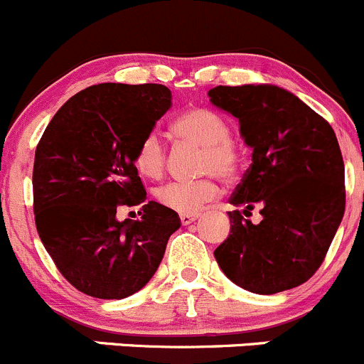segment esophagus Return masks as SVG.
<instances>
[{"mask_svg": "<svg viewBox=\"0 0 364 364\" xmlns=\"http://www.w3.org/2000/svg\"><path fill=\"white\" fill-rule=\"evenodd\" d=\"M198 214H181L182 225H191L193 221H196Z\"/></svg>", "mask_w": 364, "mask_h": 364, "instance_id": "1", "label": "esophagus"}]
</instances>
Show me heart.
Returning <instances> with one entry per match:
<instances>
[{
    "mask_svg": "<svg viewBox=\"0 0 364 364\" xmlns=\"http://www.w3.org/2000/svg\"><path fill=\"white\" fill-rule=\"evenodd\" d=\"M173 132L182 141L201 146L198 171L212 173L198 181L170 182L159 187L156 193L157 201L163 207L181 214L198 212L205 203L215 200L219 186L214 173L223 178H233L239 170L240 154L232 141L230 125L218 113L205 107H194L186 111L173 124ZM166 146L157 132L143 136L134 154V166L143 177L159 178L166 170Z\"/></svg>",
    "mask_w": 364,
    "mask_h": 364,
    "instance_id": "b5f03b06",
    "label": "heart"
}]
</instances>
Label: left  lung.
<instances>
[{"label": "left lung", "instance_id": "left-lung-1", "mask_svg": "<svg viewBox=\"0 0 364 364\" xmlns=\"http://www.w3.org/2000/svg\"><path fill=\"white\" fill-rule=\"evenodd\" d=\"M210 102L239 118L253 149L230 198V235L214 257L240 289L271 296L308 282L322 265L345 212V166L333 127L294 93L272 85L215 86Z\"/></svg>", "mask_w": 364, "mask_h": 364}]
</instances>
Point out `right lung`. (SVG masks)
<instances>
[{
	"label": "right lung",
	"mask_w": 364,
	"mask_h": 364,
	"mask_svg": "<svg viewBox=\"0 0 364 364\" xmlns=\"http://www.w3.org/2000/svg\"><path fill=\"white\" fill-rule=\"evenodd\" d=\"M163 85L102 82L81 90L46 127L33 164L35 225L46 251L74 289L124 299L159 267L181 218L146 191L134 166L143 136L170 109ZM144 203L138 222L120 204Z\"/></svg>",
	"instance_id": "add662e5"
}]
</instances>
